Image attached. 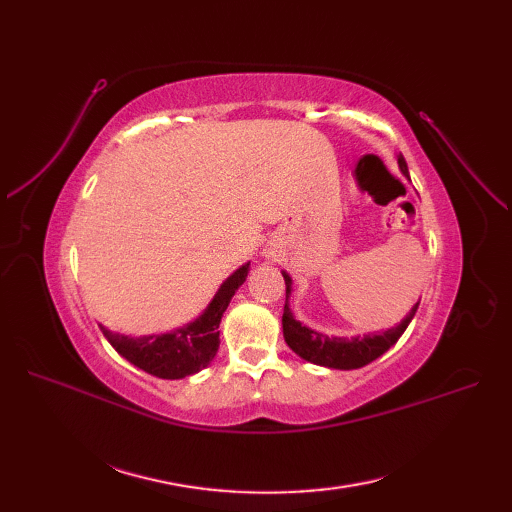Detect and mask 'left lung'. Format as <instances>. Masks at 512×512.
Returning <instances> with one entry per match:
<instances>
[{
	"label": "left lung",
	"instance_id": "obj_1",
	"mask_svg": "<svg viewBox=\"0 0 512 512\" xmlns=\"http://www.w3.org/2000/svg\"><path fill=\"white\" fill-rule=\"evenodd\" d=\"M399 168L401 173L408 175V164L404 156H399ZM284 282H286V305H284V316H282V327H284V339L286 344L292 348V352H297L301 359L322 365V367H331V369H359L371 361H376L378 356H382L391 346L397 344V339L404 335L408 329V324L412 322L418 303L412 305L408 316L401 320L397 327L389 331H378V333H369L363 337H329L324 333H318L314 329L305 327L297 318L292 316L288 297L292 290V280L286 271H282Z\"/></svg>",
	"mask_w": 512,
	"mask_h": 512
}]
</instances>
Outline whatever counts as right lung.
Instances as JSON below:
<instances>
[{"mask_svg":"<svg viewBox=\"0 0 512 512\" xmlns=\"http://www.w3.org/2000/svg\"><path fill=\"white\" fill-rule=\"evenodd\" d=\"M250 262H245L218 288L207 309L194 322L160 335L130 337L100 324V331L123 359L162 380H179L207 367L220 348V322L230 299L245 282Z\"/></svg>","mask_w":512,"mask_h":512,"instance_id":"1","label":"right lung"}]
</instances>
